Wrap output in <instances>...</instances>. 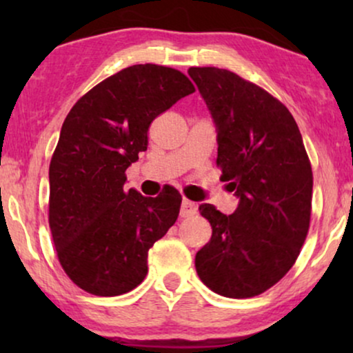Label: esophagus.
Instances as JSON below:
<instances>
[{
	"label": "esophagus",
	"mask_w": 353,
	"mask_h": 353,
	"mask_svg": "<svg viewBox=\"0 0 353 353\" xmlns=\"http://www.w3.org/2000/svg\"><path fill=\"white\" fill-rule=\"evenodd\" d=\"M196 212H197L196 202L188 201V199H183V202H181V209H180V215H181V216H185V219H188V216L196 215Z\"/></svg>",
	"instance_id": "esophagus-1"
}]
</instances>
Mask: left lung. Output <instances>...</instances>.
<instances>
[{"instance_id": "8db88e82", "label": "left lung", "mask_w": 353, "mask_h": 353, "mask_svg": "<svg viewBox=\"0 0 353 353\" xmlns=\"http://www.w3.org/2000/svg\"><path fill=\"white\" fill-rule=\"evenodd\" d=\"M188 75L214 120L221 176L239 199L231 215L199 205L212 238L196 254V272L220 296H259L291 270L310 226L302 134L286 105L233 72L191 67Z\"/></svg>"}]
</instances>
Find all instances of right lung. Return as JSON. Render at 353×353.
Listing matches in <instances>:
<instances>
[{
  "label": "right lung",
  "instance_id": "add662e5",
  "mask_svg": "<svg viewBox=\"0 0 353 353\" xmlns=\"http://www.w3.org/2000/svg\"><path fill=\"white\" fill-rule=\"evenodd\" d=\"M194 93L180 70L127 67L70 109L50 163V228L72 281L94 296L130 292L148 274V252L180 214L181 196L125 191V170L148 149L149 125Z\"/></svg>",
  "mask_w": 353,
  "mask_h": 353
}]
</instances>
